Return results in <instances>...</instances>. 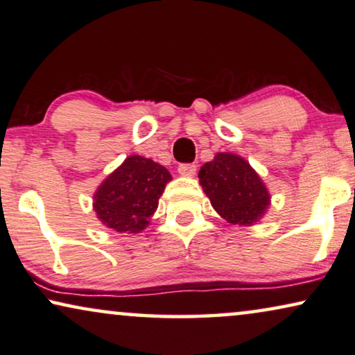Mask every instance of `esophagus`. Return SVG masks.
<instances>
[{"label": "esophagus", "mask_w": 355, "mask_h": 355, "mask_svg": "<svg viewBox=\"0 0 355 355\" xmlns=\"http://www.w3.org/2000/svg\"><path fill=\"white\" fill-rule=\"evenodd\" d=\"M178 173L183 177H193L196 173V164H180L178 165Z\"/></svg>", "instance_id": "esophagus-1"}]
</instances>
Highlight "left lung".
<instances>
[{
    "label": "left lung",
    "mask_w": 355,
    "mask_h": 355,
    "mask_svg": "<svg viewBox=\"0 0 355 355\" xmlns=\"http://www.w3.org/2000/svg\"><path fill=\"white\" fill-rule=\"evenodd\" d=\"M202 191L211 205L230 224L257 222L269 206V193L247 160L219 153L200 170Z\"/></svg>",
    "instance_id": "8db88e82"
}]
</instances>
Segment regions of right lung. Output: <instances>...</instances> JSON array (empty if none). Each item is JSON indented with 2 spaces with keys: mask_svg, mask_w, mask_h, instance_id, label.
Returning a JSON list of instances; mask_svg holds the SVG:
<instances>
[{
  "mask_svg": "<svg viewBox=\"0 0 355 355\" xmlns=\"http://www.w3.org/2000/svg\"><path fill=\"white\" fill-rule=\"evenodd\" d=\"M170 180L172 177L162 165L131 155L98 187L94 209L98 219L116 232L138 234L148 227Z\"/></svg>",
  "mask_w": 355,
  "mask_h": 355,
  "instance_id": "1",
  "label": "right lung"
}]
</instances>
